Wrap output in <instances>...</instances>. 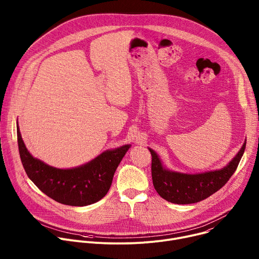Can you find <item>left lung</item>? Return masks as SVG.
I'll list each match as a JSON object with an SVG mask.
<instances>
[{"instance_id":"left-lung-1","label":"left lung","mask_w":259,"mask_h":259,"mask_svg":"<svg viewBox=\"0 0 259 259\" xmlns=\"http://www.w3.org/2000/svg\"><path fill=\"white\" fill-rule=\"evenodd\" d=\"M246 147V141L236 157L223 169L198 174L180 173L166 169L152 149V177L155 190L174 204H193L207 199L223 188L235 173Z\"/></svg>"}]
</instances>
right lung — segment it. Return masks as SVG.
<instances>
[{
    "instance_id": "obj_1",
    "label": "right lung",
    "mask_w": 259,
    "mask_h": 259,
    "mask_svg": "<svg viewBox=\"0 0 259 259\" xmlns=\"http://www.w3.org/2000/svg\"><path fill=\"white\" fill-rule=\"evenodd\" d=\"M17 141L21 163L29 179L45 195L69 206H87L101 200L112 186L114 174L130 147V144H125L103 152L82 166L58 169L29 154L18 124Z\"/></svg>"
}]
</instances>
